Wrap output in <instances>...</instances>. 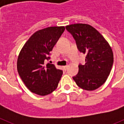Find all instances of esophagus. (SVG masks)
Masks as SVG:
<instances>
[{
    "instance_id": "esophagus-1",
    "label": "esophagus",
    "mask_w": 124,
    "mask_h": 124,
    "mask_svg": "<svg viewBox=\"0 0 124 124\" xmlns=\"http://www.w3.org/2000/svg\"><path fill=\"white\" fill-rule=\"evenodd\" d=\"M68 66H63V70H64V71H66V70H67V68H68Z\"/></svg>"
}]
</instances>
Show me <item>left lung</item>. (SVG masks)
I'll return each mask as SVG.
<instances>
[{"label": "left lung", "mask_w": 124, "mask_h": 124, "mask_svg": "<svg viewBox=\"0 0 124 124\" xmlns=\"http://www.w3.org/2000/svg\"><path fill=\"white\" fill-rule=\"evenodd\" d=\"M75 40L80 52L86 54V63L79 64L77 75L73 77L76 84L84 90L93 91L106 82L113 65V52L101 34L87 24L66 26Z\"/></svg>", "instance_id": "obj_1"}]
</instances>
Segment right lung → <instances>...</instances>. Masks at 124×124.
<instances>
[{
    "label": "right lung",
    "mask_w": 124,
    "mask_h": 124,
    "mask_svg": "<svg viewBox=\"0 0 124 124\" xmlns=\"http://www.w3.org/2000/svg\"><path fill=\"white\" fill-rule=\"evenodd\" d=\"M64 30V27H50L36 31L20 52L17 60L18 74L31 93L46 96L58 87L63 71L46 63Z\"/></svg>",
    "instance_id": "add662e5"
}]
</instances>
